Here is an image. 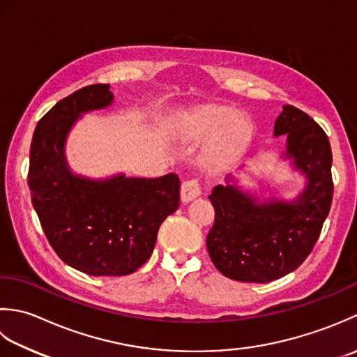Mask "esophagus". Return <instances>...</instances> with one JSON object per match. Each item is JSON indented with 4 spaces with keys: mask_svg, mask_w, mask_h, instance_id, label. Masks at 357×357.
I'll use <instances>...</instances> for the list:
<instances>
[{
    "mask_svg": "<svg viewBox=\"0 0 357 357\" xmlns=\"http://www.w3.org/2000/svg\"><path fill=\"white\" fill-rule=\"evenodd\" d=\"M202 194V185L199 178H189L181 185V200L185 203L194 200Z\"/></svg>",
    "mask_w": 357,
    "mask_h": 357,
    "instance_id": "esophagus-1",
    "label": "esophagus"
}]
</instances>
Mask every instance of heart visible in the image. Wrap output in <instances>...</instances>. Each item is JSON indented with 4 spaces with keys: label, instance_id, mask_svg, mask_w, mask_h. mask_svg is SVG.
I'll return each instance as SVG.
<instances>
[{
    "label": "heart",
    "instance_id": "b5f03b06",
    "mask_svg": "<svg viewBox=\"0 0 357 357\" xmlns=\"http://www.w3.org/2000/svg\"><path fill=\"white\" fill-rule=\"evenodd\" d=\"M189 132L194 138L214 135L205 160L211 168H222L243 151L250 140V128L242 117L232 115L227 107H206L195 114Z\"/></svg>",
    "mask_w": 357,
    "mask_h": 357
}]
</instances>
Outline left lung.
I'll return each mask as SVG.
<instances>
[{
  "label": "left lung",
  "instance_id": "8db88e82",
  "mask_svg": "<svg viewBox=\"0 0 357 357\" xmlns=\"http://www.w3.org/2000/svg\"><path fill=\"white\" fill-rule=\"evenodd\" d=\"M274 135H287V157L308 177L293 203L259 205L236 186L217 185L209 195L215 209L206 237L209 257L223 275L266 283L299 268L314 248L333 200L331 146L325 130L308 114L283 107Z\"/></svg>",
  "mask_w": 357,
  "mask_h": 357
}]
</instances>
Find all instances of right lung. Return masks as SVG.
<instances>
[{
	"instance_id": "right-lung-1",
	"label": "right lung",
	"mask_w": 357,
	"mask_h": 357,
	"mask_svg": "<svg viewBox=\"0 0 357 357\" xmlns=\"http://www.w3.org/2000/svg\"><path fill=\"white\" fill-rule=\"evenodd\" d=\"M107 84L58 101L35 128L27 183L41 228L64 264L89 275H125L154 251L160 225L180 205L177 174L91 181L69 172L63 146L79 114L111 105Z\"/></svg>"
}]
</instances>
